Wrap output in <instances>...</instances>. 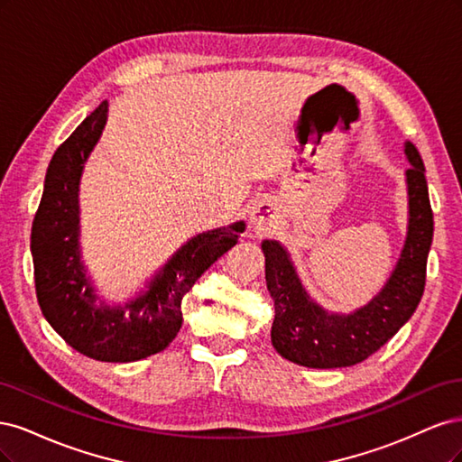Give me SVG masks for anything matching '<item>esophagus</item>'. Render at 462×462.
Listing matches in <instances>:
<instances>
[{"mask_svg": "<svg viewBox=\"0 0 462 462\" xmlns=\"http://www.w3.org/2000/svg\"><path fill=\"white\" fill-rule=\"evenodd\" d=\"M273 218H274V217H273L271 205H266V203H259V205L253 207L251 217H249L251 226H253V230H255L257 234H263V232H266V230H271Z\"/></svg>", "mask_w": 462, "mask_h": 462, "instance_id": "34e87169", "label": "esophagus"}]
</instances>
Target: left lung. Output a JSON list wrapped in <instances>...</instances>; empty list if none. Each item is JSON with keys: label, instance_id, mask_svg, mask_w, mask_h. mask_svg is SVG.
<instances>
[{"label": "left lung", "instance_id": "1", "mask_svg": "<svg viewBox=\"0 0 462 462\" xmlns=\"http://www.w3.org/2000/svg\"><path fill=\"white\" fill-rule=\"evenodd\" d=\"M411 169L405 172L409 225L401 257L374 300L349 315L320 307L301 284L286 247L276 240L261 244L266 288L274 301L271 339L284 359L309 368H341L376 353L419 307L426 284V261L434 236L424 162L405 142Z\"/></svg>", "mask_w": 462, "mask_h": 462}]
</instances>
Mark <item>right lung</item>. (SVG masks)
Masks as SVG:
<instances>
[{
    "label": "right lung",
    "mask_w": 462,
    "mask_h": 462,
    "mask_svg": "<svg viewBox=\"0 0 462 462\" xmlns=\"http://www.w3.org/2000/svg\"><path fill=\"white\" fill-rule=\"evenodd\" d=\"M107 101L88 115L53 153L32 222L38 303L51 328L90 359L132 363L165 349L182 326V297L237 244L245 222L193 236L125 305L101 301L80 255L79 186L84 162L107 123Z\"/></svg>",
    "instance_id": "1"
}]
</instances>
